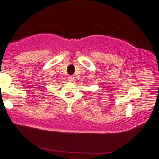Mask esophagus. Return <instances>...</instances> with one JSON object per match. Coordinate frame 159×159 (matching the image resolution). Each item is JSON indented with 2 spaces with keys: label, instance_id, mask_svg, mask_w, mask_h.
<instances>
[{
  "label": "esophagus",
  "instance_id": "1",
  "mask_svg": "<svg viewBox=\"0 0 159 159\" xmlns=\"http://www.w3.org/2000/svg\"><path fill=\"white\" fill-rule=\"evenodd\" d=\"M68 79H69V81H71V82H74V80H75V78H74V76H70V77L68 78Z\"/></svg>",
  "mask_w": 159,
  "mask_h": 159
}]
</instances>
